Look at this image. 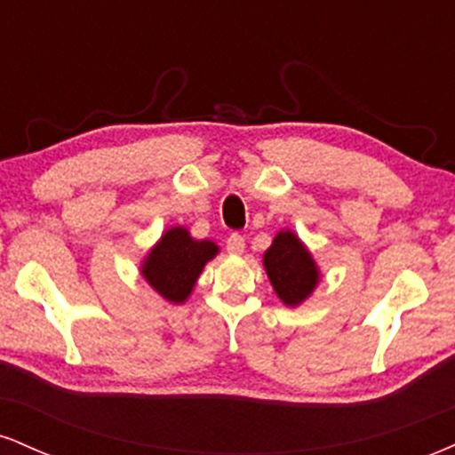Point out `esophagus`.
<instances>
[{"label":"esophagus","instance_id":"34e87169","mask_svg":"<svg viewBox=\"0 0 455 455\" xmlns=\"http://www.w3.org/2000/svg\"><path fill=\"white\" fill-rule=\"evenodd\" d=\"M245 250V239L239 233H233L231 237L227 239V252L228 254H242Z\"/></svg>","mask_w":455,"mask_h":455}]
</instances>
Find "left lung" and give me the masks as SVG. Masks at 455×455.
<instances>
[{
  "mask_svg": "<svg viewBox=\"0 0 455 455\" xmlns=\"http://www.w3.org/2000/svg\"><path fill=\"white\" fill-rule=\"evenodd\" d=\"M263 265L275 295L289 307L299 306L316 289L318 267L293 231H280L263 254Z\"/></svg>",
  "mask_w": 455,
  "mask_h": 455,
  "instance_id": "obj_1",
  "label": "left lung"
}]
</instances>
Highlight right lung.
Here are the masks:
<instances>
[{"label": "right lung", "mask_w": 455, "mask_h": 455, "mask_svg": "<svg viewBox=\"0 0 455 455\" xmlns=\"http://www.w3.org/2000/svg\"><path fill=\"white\" fill-rule=\"evenodd\" d=\"M218 254L210 239H195L188 228L173 227L162 233L160 242L149 250L140 274L156 293L171 304H184L195 289L203 267Z\"/></svg>", "instance_id": "obj_1"}]
</instances>
